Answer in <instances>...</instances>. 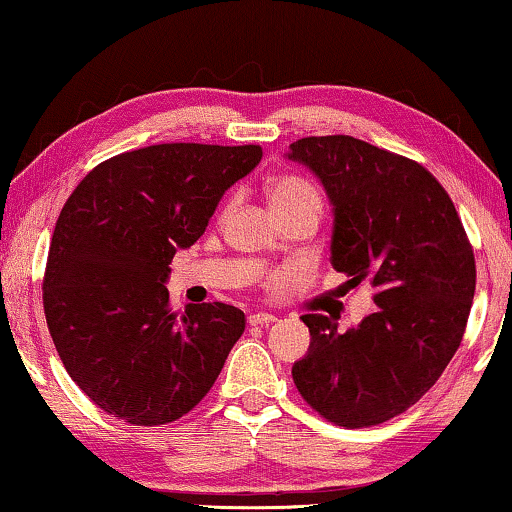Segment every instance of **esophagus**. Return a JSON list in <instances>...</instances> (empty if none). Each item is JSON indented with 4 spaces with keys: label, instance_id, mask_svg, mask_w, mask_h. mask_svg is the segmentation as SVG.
Listing matches in <instances>:
<instances>
[{
    "label": "esophagus",
    "instance_id": "esophagus-1",
    "mask_svg": "<svg viewBox=\"0 0 512 512\" xmlns=\"http://www.w3.org/2000/svg\"><path fill=\"white\" fill-rule=\"evenodd\" d=\"M277 317L270 312H251L249 314V326H270Z\"/></svg>",
    "mask_w": 512,
    "mask_h": 512
}]
</instances>
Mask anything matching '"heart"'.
<instances>
[{"instance_id": "heart-1", "label": "heart", "mask_w": 512, "mask_h": 512, "mask_svg": "<svg viewBox=\"0 0 512 512\" xmlns=\"http://www.w3.org/2000/svg\"><path fill=\"white\" fill-rule=\"evenodd\" d=\"M268 195L272 202V209L275 212H282V209L296 207V205H314L319 207V193L310 181L303 177H293V174H284V177H277L270 181ZM230 200L223 202L221 212H226Z\"/></svg>"}]
</instances>
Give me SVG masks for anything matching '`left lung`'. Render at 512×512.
I'll return each mask as SVG.
<instances>
[{
    "mask_svg": "<svg viewBox=\"0 0 512 512\" xmlns=\"http://www.w3.org/2000/svg\"><path fill=\"white\" fill-rule=\"evenodd\" d=\"M289 158L310 167L333 202V268L370 279L377 305L345 333L331 317L303 314L312 345L293 382L331 424L377 426L415 405L459 349L473 247L452 198L417 160L349 135L303 137Z\"/></svg>",
    "mask_w": 512,
    "mask_h": 512,
    "instance_id": "8db88e82",
    "label": "left lung"
}]
</instances>
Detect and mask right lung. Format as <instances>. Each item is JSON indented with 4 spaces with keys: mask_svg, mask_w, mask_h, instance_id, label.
Here are the masks:
<instances>
[{
    "mask_svg": "<svg viewBox=\"0 0 512 512\" xmlns=\"http://www.w3.org/2000/svg\"><path fill=\"white\" fill-rule=\"evenodd\" d=\"M261 158L258 144H153L104 160L67 198L41 286L46 324L69 377L107 415L170 424L214 387L244 312H174L165 279Z\"/></svg>",
    "mask_w": 512,
    "mask_h": 512,
    "instance_id": "right-lung-1",
    "label": "right lung"
}]
</instances>
